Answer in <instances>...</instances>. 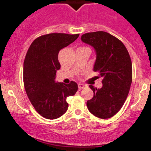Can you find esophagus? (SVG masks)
Here are the masks:
<instances>
[{
	"label": "esophagus",
	"instance_id": "obj_1",
	"mask_svg": "<svg viewBox=\"0 0 151 151\" xmlns=\"http://www.w3.org/2000/svg\"><path fill=\"white\" fill-rule=\"evenodd\" d=\"M86 86V85L83 84V83H79V84H78V87H79V88L80 90L82 89V88H85Z\"/></svg>",
	"mask_w": 151,
	"mask_h": 151
}]
</instances>
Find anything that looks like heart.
Here are the masks:
<instances>
[{"label":"heart","instance_id":"b5f03b06","mask_svg":"<svg viewBox=\"0 0 151 151\" xmlns=\"http://www.w3.org/2000/svg\"><path fill=\"white\" fill-rule=\"evenodd\" d=\"M87 48V47H79V48Z\"/></svg>","mask_w":151,"mask_h":151}]
</instances>
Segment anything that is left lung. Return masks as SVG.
I'll list each match as a JSON object with an SVG mask.
<instances>
[{"instance_id": "obj_1", "label": "left lung", "mask_w": 151, "mask_h": 151, "mask_svg": "<svg viewBox=\"0 0 151 151\" xmlns=\"http://www.w3.org/2000/svg\"><path fill=\"white\" fill-rule=\"evenodd\" d=\"M81 39L96 50L93 71L103 79L100 89L89 86L93 97L87 101V108L96 117L108 119L119 111L129 92L132 81L130 55L120 40L108 32L86 33Z\"/></svg>"}]
</instances>
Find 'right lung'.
Wrapping results in <instances>:
<instances>
[{
	"label": "right lung",
	"instance_id": "obj_1",
	"mask_svg": "<svg viewBox=\"0 0 151 151\" xmlns=\"http://www.w3.org/2000/svg\"><path fill=\"white\" fill-rule=\"evenodd\" d=\"M79 34L52 33L36 38L25 56L24 86L36 112L48 119L61 117L68 110L67 97L73 96L78 85L56 83V72L60 68L58 52L74 42Z\"/></svg>",
	"mask_w": 151,
	"mask_h": 151
}]
</instances>
